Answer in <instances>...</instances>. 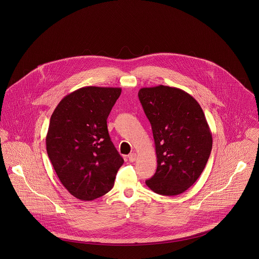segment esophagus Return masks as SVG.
Instances as JSON below:
<instances>
[{
    "instance_id": "esophagus-1",
    "label": "esophagus",
    "mask_w": 259,
    "mask_h": 259,
    "mask_svg": "<svg viewBox=\"0 0 259 259\" xmlns=\"http://www.w3.org/2000/svg\"><path fill=\"white\" fill-rule=\"evenodd\" d=\"M128 158H129L130 162H134V161H136V158H137V154L136 153H130L128 155Z\"/></svg>"
}]
</instances>
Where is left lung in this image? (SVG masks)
Listing matches in <instances>:
<instances>
[{"label": "left lung", "instance_id": "obj_1", "mask_svg": "<svg viewBox=\"0 0 259 259\" xmlns=\"http://www.w3.org/2000/svg\"><path fill=\"white\" fill-rule=\"evenodd\" d=\"M138 96L151 124L157 158L146 181L157 194L184 193L203 172L212 147L204 111L190 94L176 87H144Z\"/></svg>", "mask_w": 259, "mask_h": 259}]
</instances>
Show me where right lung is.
Here are the masks:
<instances>
[{"instance_id": "1", "label": "right lung", "mask_w": 259, "mask_h": 259, "mask_svg": "<svg viewBox=\"0 0 259 259\" xmlns=\"http://www.w3.org/2000/svg\"><path fill=\"white\" fill-rule=\"evenodd\" d=\"M120 93L119 87H81L62 99L50 117L49 157L62 185L79 200L108 193L124 163L107 126Z\"/></svg>"}]
</instances>
